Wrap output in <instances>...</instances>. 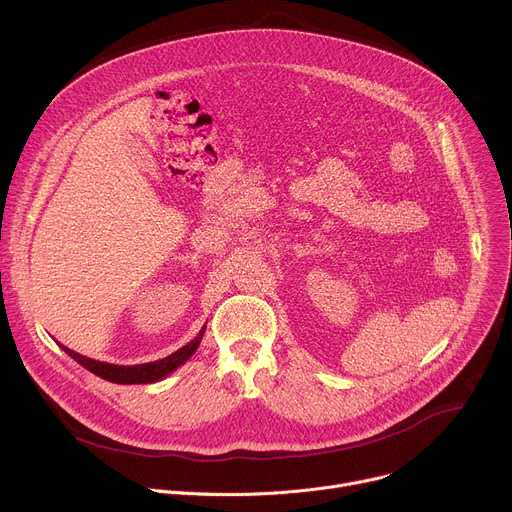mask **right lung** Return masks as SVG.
<instances>
[{
  "label": "right lung",
  "mask_w": 512,
  "mask_h": 512,
  "mask_svg": "<svg viewBox=\"0 0 512 512\" xmlns=\"http://www.w3.org/2000/svg\"><path fill=\"white\" fill-rule=\"evenodd\" d=\"M206 324L202 326V330L196 334L194 340H190L186 346L178 348L174 354L154 360V362H143V364H131V367H123V364H111V362H103V360H93L87 358L75 350H70L66 346L60 344V348L70 356L75 358L81 367H85L87 371H91L93 375L109 381V383H119V385H145V383H156L166 379L170 373H174L178 367L196 352V348L200 346V340L204 336Z\"/></svg>",
  "instance_id": "obj_1"
}]
</instances>
